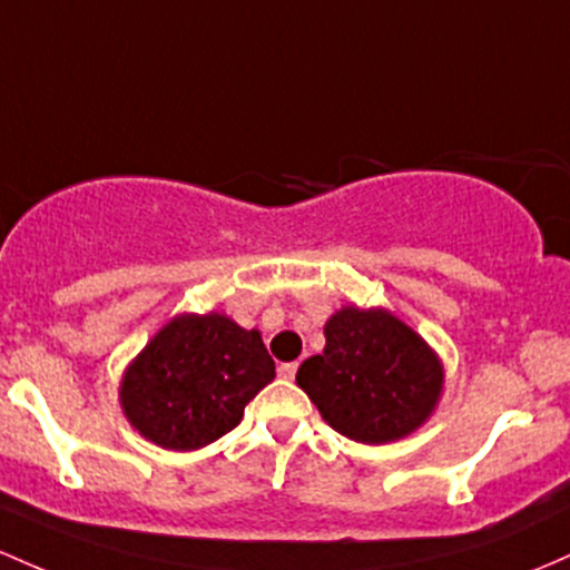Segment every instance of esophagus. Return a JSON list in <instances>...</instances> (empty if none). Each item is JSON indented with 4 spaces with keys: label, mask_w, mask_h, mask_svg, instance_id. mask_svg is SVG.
Here are the masks:
<instances>
[{
    "label": "esophagus",
    "mask_w": 570,
    "mask_h": 570,
    "mask_svg": "<svg viewBox=\"0 0 570 570\" xmlns=\"http://www.w3.org/2000/svg\"><path fill=\"white\" fill-rule=\"evenodd\" d=\"M295 373H297V362H284V365L278 367V376L286 379V381L295 379Z\"/></svg>",
    "instance_id": "obj_1"
}]
</instances>
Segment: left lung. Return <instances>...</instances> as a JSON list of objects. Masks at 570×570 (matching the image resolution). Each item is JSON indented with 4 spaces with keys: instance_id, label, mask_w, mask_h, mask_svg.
<instances>
[{
    "instance_id": "1",
    "label": "left lung",
    "mask_w": 570,
    "mask_h": 570,
    "mask_svg": "<svg viewBox=\"0 0 570 570\" xmlns=\"http://www.w3.org/2000/svg\"><path fill=\"white\" fill-rule=\"evenodd\" d=\"M324 352L299 365L297 386L337 433L381 446L435 414L443 362L397 314L343 305L324 324Z\"/></svg>"
}]
</instances>
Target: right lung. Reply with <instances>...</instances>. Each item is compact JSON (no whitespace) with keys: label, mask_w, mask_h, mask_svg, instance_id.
I'll list each match as a JSON object with an SVG mask.
<instances>
[{"label":"right lung","mask_w":570,"mask_h":570,"mask_svg":"<svg viewBox=\"0 0 570 570\" xmlns=\"http://www.w3.org/2000/svg\"><path fill=\"white\" fill-rule=\"evenodd\" d=\"M275 379L259 330L218 311L178 314L124 367L118 403L146 441L194 452L227 435Z\"/></svg>","instance_id":"add662e5"}]
</instances>
